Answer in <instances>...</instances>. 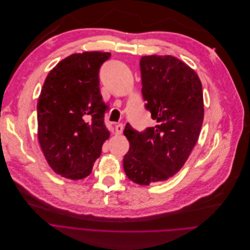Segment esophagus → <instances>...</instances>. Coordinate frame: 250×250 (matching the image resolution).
Instances as JSON below:
<instances>
[{"label": "esophagus", "mask_w": 250, "mask_h": 250, "mask_svg": "<svg viewBox=\"0 0 250 250\" xmlns=\"http://www.w3.org/2000/svg\"><path fill=\"white\" fill-rule=\"evenodd\" d=\"M123 129H124L123 124H118V125H116V127H115V131H116L117 134H122Z\"/></svg>", "instance_id": "34e87169"}]
</instances>
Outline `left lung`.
Returning <instances> with one entry per match:
<instances>
[{"label":"left lung","instance_id":"8db88e82","mask_svg":"<svg viewBox=\"0 0 250 250\" xmlns=\"http://www.w3.org/2000/svg\"><path fill=\"white\" fill-rule=\"evenodd\" d=\"M140 74L146 108L157 121L138 132L126 124L129 150L123 167L139 185L166 181L179 172L198 139L204 121V96L195 71L173 56L141 57Z\"/></svg>","mask_w":250,"mask_h":250}]
</instances>
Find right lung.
Masks as SVG:
<instances>
[{"mask_svg": "<svg viewBox=\"0 0 250 250\" xmlns=\"http://www.w3.org/2000/svg\"><path fill=\"white\" fill-rule=\"evenodd\" d=\"M111 53L73 54L47 74L38 102V137L55 173L71 180L87 177L109 139L99 71Z\"/></svg>", "mask_w": 250, "mask_h": 250, "instance_id": "right-lung-1", "label": "right lung"}]
</instances>
